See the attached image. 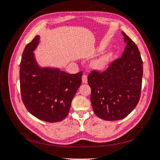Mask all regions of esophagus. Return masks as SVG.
<instances>
[{
  "mask_svg": "<svg viewBox=\"0 0 160 160\" xmlns=\"http://www.w3.org/2000/svg\"><path fill=\"white\" fill-rule=\"evenodd\" d=\"M87 81H88V80H87V76L85 73H84L82 77V82L83 84H87Z\"/></svg>",
  "mask_w": 160,
  "mask_h": 160,
  "instance_id": "1",
  "label": "esophagus"
}]
</instances>
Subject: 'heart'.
Returning <instances> with one entry per match:
<instances>
[{"label":"heart","instance_id":"heart-1","mask_svg":"<svg viewBox=\"0 0 160 160\" xmlns=\"http://www.w3.org/2000/svg\"><path fill=\"white\" fill-rule=\"evenodd\" d=\"M109 54H104V55H102L100 56L99 58H98L95 60L92 63L93 67L95 69H96L98 71L104 70L107 66L108 60H109Z\"/></svg>","mask_w":160,"mask_h":160}]
</instances>
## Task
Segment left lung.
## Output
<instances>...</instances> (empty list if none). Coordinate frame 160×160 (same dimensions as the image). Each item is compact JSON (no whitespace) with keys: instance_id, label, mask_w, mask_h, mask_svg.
<instances>
[{"instance_id":"obj_1","label":"left lung","mask_w":160,"mask_h":160,"mask_svg":"<svg viewBox=\"0 0 160 160\" xmlns=\"http://www.w3.org/2000/svg\"><path fill=\"white\" fill-rule=\"evenodd\" d=\"M127 44L120 58L102 73L88 76L94 113L107 121L120 120L131 113L140 100L143 62L137 45L122 32Z\"/></svg>"}]
</instances>
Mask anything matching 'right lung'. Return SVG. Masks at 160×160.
<instances>
[{"mask_svg": "<svg viewBox=\"0 0 160 160\" xmlns=\"http://www.w3.org/2000/svg\"><path fill=\"white\" fill-rule=\"evenodd\" d=\"M39 42L38 35L23 51L20 64L22 100L33 116L45 122H58L69 113L71 102L82 82V71L69 74L59 68L40 66L33 53Z\"/></svg>", "mask_w": 160, "mask_h": 160, "instance_id": "right-lung-1", "label": "right lung"}]
</instances>
